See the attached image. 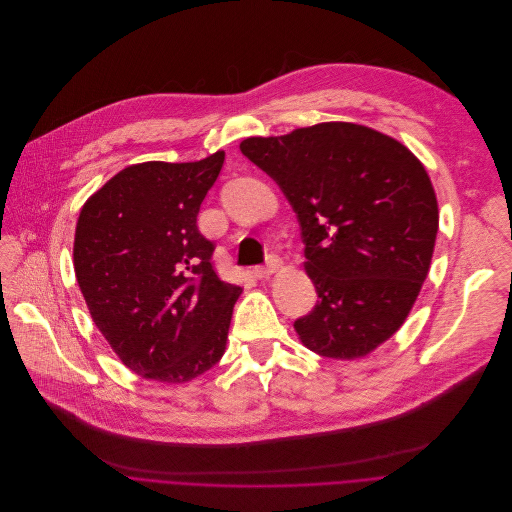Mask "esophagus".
<instances>
[{
  "label": "esophagus",
  "mask_w": 512,
  "mask_h": 512,
  "mask_svg": "<svg viewBox=\"0 0 512 512\" xmlns=\"http://www.w3.org/2000/svg\"><path fill=\"white\" fill-rule=\"evenodd\" d=\"M280 268V258H276V256H268V260H266V264L264 266H256L254 268V276L256 278H268L272 272H276Z\"/></svg>",
  "instance_id": "esophagus-1"
}]
</instances>
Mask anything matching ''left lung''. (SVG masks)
<instances>
[{"label":"left lung","instance_id":"left-lung-1","mask_svg":"<svg viewBox=\"0 0 512 512\" xmlns=\"http://www.w3.org/2000/svg\"><path fill=\"white\" fill-rule=\"evenodd\" d=\"M240 151L284 191L300 224L315 309L300 341L331 359L365 357L387 341L428 276L438 201L416 155L353 123L250 137Z\"/></svg>","mask_w":512,"mask_h":512}]
</instances>
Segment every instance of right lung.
I'll return each instance as SVG.
<instances>
[{"instance_id":"1","label":"right lung","mask_w":512,"mask_h":512,"mask_svg":"<svg viewBox=\"0 0 512 512\" xmlns=\"http://www.w3.org/2000/svg\"><path fill=\"white\" fill-rule=\"evenodd\" d=\"M226 153L119 171L80 212L74 272L90 317L121 361L183 383L224 355L240 286L218 278L214 242L197 230Z\"/></svg>"}]
</instances>
